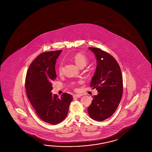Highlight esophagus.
Returning a JSON list of instances; mask_svg holds the SVG:
<instances>
[{
    "instance_id": "obj_1",
    "label": "esophagus",
    "mask_w": 152,
    "mask_h": 152,
    "mask_svg": "<svg viewBox=\"0 0 152 152\" xmlns=\"http://www.w3.org/2000/svg\"><path fill=\"white\" fill-rule=\"evenodd\" d=\"M81 96V94H74L73 97H74V98H78V97H80Z\"/></svg>"
}]
</instances>
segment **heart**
Here are the masks:
<instances>
[{
  "label": "heart",
  "mask_w": 152,
  "mask_h": 152,
  "mask_svg": "<svg viewBox=\"0 0 152 152\" xmlns=\"http://www.w3.org/2000/svg\"><path fill=\"white\" fill-rule=\"evenodd\" d=\"M72 60L79 67H83L84 66L86 65L88 61L86 56L81 53H76L72 56ZM62 68H63V62L61 61L59 63L58 68V72L60 73L61 72Z\"/></svg>",
  "instance_id": "b5f03b06"
}]
</instances>
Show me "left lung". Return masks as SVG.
Segmentation results:
<instances>
[{
  "label": "left lung",
  "instance_id": "8db88e82",
  "mask_svg": "<svg viewBox=\"0 0 152 152\" xmlns=\"http://www.w3.org/2000/svg\"><path fill=\"white\" fill-rule=\"evenodd\" d=\"M94 53L97 67L90 86L99 94L92 97L88 108L92 119L102 121L110 118L119 105L123 94V78L119 64L112 55L102 50L89 48Z\"/></svg>",
  "mask_w": 152,
  "mask_h": 152
}]
</instances>
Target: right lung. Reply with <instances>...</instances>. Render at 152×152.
Returning <instances> with one entry per match:
<instances>
[{
    "label": "right lung",
    "mask_w": 152,
    "mask_h": 152,
    "mask_svg": "<svg viewBox=\"0 0 152 152\" xmlns=\"http://www.w3.org/2000/svg\"><path fill=\"white\" fill-rule=\"evenodd\" d=\"M62 50L44 52L29 66L25 78L26 94L35 112L46 123L56 124L65 119L73 97L64 93L53 95L52 83L56 77L55 64Z\"/></svg>",
    "instance_id": "obj_1"
}]
</instances>
